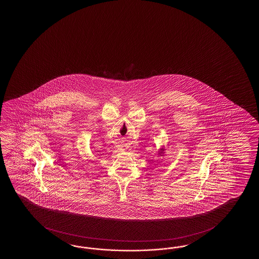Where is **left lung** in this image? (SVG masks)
Masks as SVG:
<instances>
[{
  "label": "left lung",
  "mask_w": 259,
  "mask_h": 259,
  "mask_svg": "<svg viewBox=\"0 0 259 259\" xmlns=\"http://www.w3.org/2000/svg\"><path fill=\"white\" fill-rule=\"evenodd\" d=\"M164 154H165V148H164V147H162V148H160L159 149V151H158V156H159V155H161V156H162V155H164Z\"/></svg>",
  "instance_id": "8db88e82"
}]
</instances>
